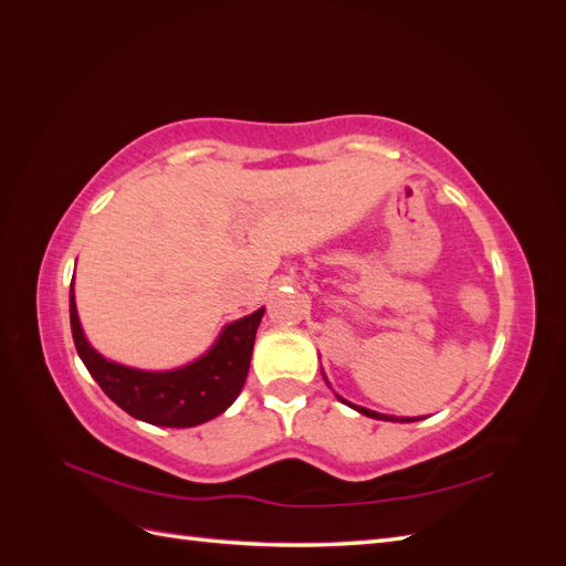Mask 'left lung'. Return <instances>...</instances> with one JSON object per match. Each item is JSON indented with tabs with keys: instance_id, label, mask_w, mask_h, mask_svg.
<instances>
[{
	"instance_id": "8db88e82",
	"label": "left lung",
	"mask_w": 566,
	"mask_h": 566,
	"mask_svg": "<svg viewBox=\"0 0 566 566\" xmlns=\"http://www.w3.org/2000/svg\"><path fill=\"white\" fill-rule=\"evenodd\" d=\"M342 403H347V406H352L354 410H358V413H364V416H368V418H375V420H397V422H413V420H420V418H394V416H382V413H375V410H368V408H364V406H354V403H349V401H345L342 397H337Z\"/></svg>"
}]
</instances>
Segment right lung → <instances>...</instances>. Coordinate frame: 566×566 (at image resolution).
<instances>
[{
  "label": "right lung",
  "mask_w": 566,
  "mask_h": 566,
  "mask_svg": "<svg viewBox=\"0 0 566 566\" xmlns=\"http://www.w3.org/2000/svg\"><path fill=\"white\" fill-rule=\"evenodd\" d=\"M262 316L264 306L229 323L212 349L193 364L175 370H139L108 361L90 345L71 283V328L82 364L125 413L158 427H196L224 413L245 385Z\"/></svg>",
  "instance_id": "1"
}]
</instances>
